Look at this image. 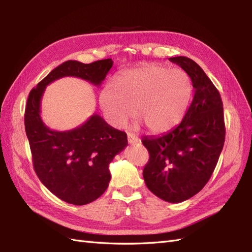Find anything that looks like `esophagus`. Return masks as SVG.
I'll return each instance as SVG.
<instances>
[{
	"label": "esophagus",
	"instance_id": "34e87169",
	"mask_svg": "<svg viewBox=\"0 0 252 252\" xmlns=\"http://www.w3.org/2000/svg\"><path fill=\"white\" fill-rule=\"evenodd\" d=\"M140 141H141L140 138H138L135 134H131V133L127 134V142H129V144H136Z\"/></svg>",
	"mask_w": 252,
	"mask_h": 252
}]
</instances>
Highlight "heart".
I'll list each match as a JSON object with an SVG mask.
<instances>
[{
    "instance_id": "b5f03b06",
    "label": "heart",
    "mask_w": 252,
    "mask_h": 252,
    "mask_svg": "<svg viewBox=\"0 0 252 252\" xmlns=\"http://www.w3.org/2000/svg\"><path fill=\"white\" fill-rule=\"evenodd\" d=\"M191 91L189 76L184 70L148 63L120 72L116 82H107L98 101L111 126L123 127L136 109L148 131L159 134L179 125L189 107Z\"/></svg>"
}]
</instances>
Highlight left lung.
Wrapping results in <instances>:
<instances>
[{
  "label": "left lung",
  "instance_id": "1",
  "mask_svg": "<svg viewBox=\"0 0 252 252\" xmlns=\"http://www.w3.org/2000/svg\"><path fill=\"white\" fill-rule=\"evenodd\" d=\"M169 61L189 74L194 97L178 126L142 140L149 152L143 178L153 194L178 203L199 192L211 178L225 141V126L220 93L201 67L184 56Z\"/></svg>",
  "mask_w": 252,
  "mask_h": 252
}]
</instances>
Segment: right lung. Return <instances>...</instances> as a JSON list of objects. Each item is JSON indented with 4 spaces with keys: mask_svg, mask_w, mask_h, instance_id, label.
<instances>
[{
    "mask_svg": "<svg viewBox=\"0 0 252 252\" xmlns=\"http://www.w3.org/2000/svg\"><path fill=\"white\" fill-rule=\"evenodd\" d=\"M114 65L111 58L83 63L67 61L32 89L26 105L25 129L37 178L60 199L87 205L104 194L110 182L109 163L127 145L125 132L99 115L69 131L51 130L41 119L45 88L63 77H77L99 87Z\"/></svg>",
    "mask_w": 252,
    "mask_h": 252,
    "instance_id": "obj_1",
    "label": "right lung"
}]
</instances>
